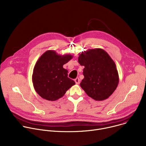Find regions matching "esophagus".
I'll use <instances>...</instances> for the list:
<instances>
[{"label": "esophagus", "instance_id": "1", "mask_svg": "<svg viewBox=\"0 0 146 146\" xmlns=\"http://www.w3.org/2000/svg\"><path fill=\"white\" fill-rule=\"evenodd\" d=\"M74 81H75L76 84H80V80L79 78L77 77V78L74 80Z\"/></svg>", "mask_w": 146, "mask_h": 146}]
</instances>
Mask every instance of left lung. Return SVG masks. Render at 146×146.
<instances>
[{"mask_svg":"<svg viewBox=\"0 0 146 146\" xmlns=\"http://www.w3.org/2000/svg\"><path fill=\"white\" fill-rule=\"evenodd\" d=\"M78 62L84 66L80 86L88 96L101 101L112 95L119 76L115 62L107 52L101 48L89 49L80 54Z\"/></svg>","mask_w":146,"mask_h":146,"instance_id":"1","label":"left lung"}]
</instances>
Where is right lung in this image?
<instances>
[{
	"label": "right lung",
	"mask_w": 146,
	"mask_h": 146,
	"mask_svg": "<svg viewBox=\"0 0 146 146\" xmlns=\"http://www.w3.org/2000/svg\"><path fill=\"white\" fill-rule=\"evenodd\" d=\"M70 54L59 55L54 50L46 51L36 62L32 74L36 92L43 99L55 101L63 96L76 83L68 77L63 65L72 59Z\"/></svg>",
	"instance_id": "obj_1"
}]
</instances>
